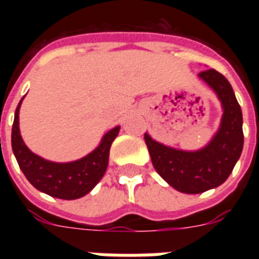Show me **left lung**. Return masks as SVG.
Masks as SVG:
<instances>
[{
  "label": "left lung",
  "mask_w": 259,
  "mask_h": 259,
  "mask_svg": "<svg viewBox=\"0 0 259 259\" xmlns=\"http://www.w3.org/2000/svg\"><path fill=\"white\" fill-rule=\"evenodd\" d=\"M199 78L208 84L221 101L223 115L211 141L199 150H181L166 146L145 133L154 169L183 193H201L223 184L233 172L243 149L241 106L229 80L215 70H205Z\"/></svg>",
  "instance_id": "1"
}]
</instances>
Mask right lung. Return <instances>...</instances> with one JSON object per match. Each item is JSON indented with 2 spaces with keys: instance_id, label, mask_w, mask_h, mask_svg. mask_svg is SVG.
<instances>
[{
  "instance_id": "right-lung-1",
  "label": "right lung",
  "mask_w": 259,
  "mask_h": 259,
  "mask_svg": "<svg viewBox=\"0 0 259 259\" xmlns=\"http://www.w3.org/2000/svg\"><path fill=\"white\" fill-rule=\"evenodd\" d=\"M24 99V98H22ZM18 103L12 127V149L20 169L34 188L52 197L74 200L84 196L101 181L109 165L110 146L119 133V126L109 130L101 144L84 157L71 162H54L34 154L20 134Z\"/></svg>"
}]
</instances>
